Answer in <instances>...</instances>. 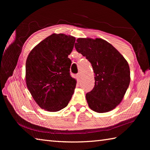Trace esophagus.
I'll use <instances>...</instances> for the list:
<instances>
[{
	"instance_id": "obj_1",
	"label": "esophagus",
	"mask_w": 150,
	"mask_h": 150,
	"mask_svg": "<svg viewBox=\"0 0 150 150\" xmlns=\"http://www.w3.org/2000/svg\"><path fill=\"white\" fill-rule=\"evenodd\" d=\"M77 77L78 79H81V73H77Z\"/></svg>"
}]
</instances>
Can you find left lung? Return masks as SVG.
Instances as JSON below:
<instances>
[{
    "label": "left lung",
    "instance_id": "8db88e82",
    "mask_svg": "<svg viewBox=\"0 0 150 150\" xmlns=\"http://www.w3.org/2000/svg\"><path fill=\"white\" fill-rule=\"evenodd\" d=\"M75 47L89 61L95 73V87L86 94L91 110H113L121 103L130 82L128 63L110 43L101 38H78Z\"/></svg>",
    "mask_w": 150,
    "mask_h": 150
}]
</instances>
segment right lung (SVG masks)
Instances as JSON below:
<instances>
[{
	"instance_id": "right-lung-1",
	"label": "right lung",
	"mask_w": 150,
	"mask_h": 150,
	"mask_svg": "<svg viewBox=\"0 0 150 150\" xmlns=\"http://www.w3.org/2000/svg\"><path fill=\"white\" fill-rule=\"evenodd\" d=\"M75 38L53 34L30 52L26 62V82L40 108L57 112L67 106L77 81L70 75L71 61L68 57Z\"/></svg>"
}]
</instances>
